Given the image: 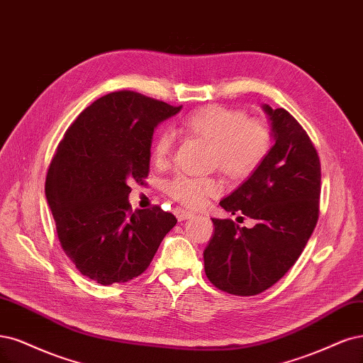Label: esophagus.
I'll use <instances>...</instances> for the list:
<instances>
[{"instance_id": "34e87169", "label": "esophagus", "mask_w": 363, "mask_h": 363, "mask_svg": "<svg viewBox=\"0 0 363 363\" xmlns=\"http://www.w3.org/2000/svg\"><path fill=\"white\" fill-rule=\"evenodd\" d=\"M174 215H176V218L182 222V220H186V219H191L194 218V213L189 210H184V208H180L177 207L176 210H174Z\"/></svg>"}]
</instances>
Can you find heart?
Listing matches in <instances>:
<instances>
[{
    "instance_id": "b5f03b06",
    "label": "heart",
    "mask_w": 363,
    "mask_h": 363,
    "mask_svg": "<svg viewBox=\"0 0 363 363\" xmlns=\"http://www.w3.org/2000/svg\"><path fill=\"white\" fill-rule=\"evenodd\" d=\"M184 132L211 145L210 165L218 167L231 179H245L266 159L272 133L261 120L246 118L239 109L219 105L199 109L182 123ZM174 145L169 130L157 133L152 144V157L157 165L168 162ZM167 192L186 207L203 206L208 196L220 192L222 186L215 177L176 176L165 184Z\"/></svg>"
}]
</instances>
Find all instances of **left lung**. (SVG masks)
<instances>
[{
  "mask_svg": "<svg viewBox=\"0 0 363 363\" xmlns=\"http://www.w3.org/2000/svg\"><path fill=\"white\" fill-rule=\"evenodd\" d=\"M262 109L274 144L247 180L219 203L257 223L246 228L213 218L204 251L208 281L235 296H255L277 284L301 257L318 220L321 167L314 144L289 111Z\"/></svg>",
  "mask_w": 363,
  "mask_h": 363,
  "instance_id": "obj_1",
  "label": "left lung"
}]
</instances>
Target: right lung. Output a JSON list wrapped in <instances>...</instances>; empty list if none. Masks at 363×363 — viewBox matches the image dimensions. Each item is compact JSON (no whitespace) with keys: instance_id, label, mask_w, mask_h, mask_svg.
Listing matches in <instances>:
<instances>
[{"instance_id":"obj_1","label":"right lung","mask_w":363,"mask_h":363,"mask_svg":"<svg viewBox=\"0 0 363 363\" xmlns=\"http://www.w3.org/2000/svg\"><path fill=\"white\" fill-rule=\"evenodd\" d=\"M180 109L133 91L111 93L85 108L57 147L48 204L62 251L97 284L140 277L177 223L157 206L132 211L129 184L148 176L153 132Z\"/></svg>"}]
</instances>
